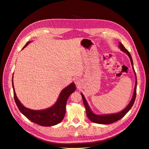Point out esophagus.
<instances>
[{"label":"esophagus","instance_id":"1","mask_svg":"<svg viewBox=\"0 0 149 149\" xmlns=\"http://www.w3.org/2000/svg\"><path fill=\"white\" fill-rule=\"evenodd\" d=\"M74 81H75V83L77 85H79V84H80V80H79V79H75Z\"/></svg>","mask_w":149,"mask_h":149}]
</instances>
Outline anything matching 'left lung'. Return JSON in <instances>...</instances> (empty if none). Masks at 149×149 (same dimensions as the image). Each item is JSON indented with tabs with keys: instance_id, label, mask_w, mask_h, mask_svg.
Wrapping results in <instances>:
<instances>
[{
	"instance_id": "obj_1",
	"label": "left lung",
	"mask_w": 149,
	"mask_h": 149,
	"mask_svg": "<svg viewBox=\"0 0 149 149\" xmlns=\"http://www.w3.org/2000/svg\"><path fill=\"white\" fill-rule=\"evenodd\" d=\"M119 48L121 49V50L126 53L127 56H129V58L130 59V61L132 63V66L133 68V69H134V71L135 75V77H136V82H135V88H134V95H133V97L132 98V100L130 101V102L129 103V104L127 106V107L124 109L123 110L118 113H112V114H105V115H97L93 113L91 109H90L86 100L85 99L84 96L83 95V94L82 93H81V95L83 98V103L84 105L85 106L86 108V115L88 117V118L92 122L95 123L97 124H109L113 123L116 121H118L119 120H120L121 118H122L123 117L126 115L129 111L130 109H131V107L133 106L135 102V100L136 98V84H137V79H136V73L135 72V70L134 68V66H133V60L132 58V56L129 53V52L124 48V46H123V45L121 43L119 42Z\"/></svg>"
}]
</instances>
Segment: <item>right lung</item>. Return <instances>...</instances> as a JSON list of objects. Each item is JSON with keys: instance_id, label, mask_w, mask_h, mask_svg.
Wrapping results in <instances>:
<instances>
[{"instance_id": "right-lung-1", "label": "right lung", "mask_w": 149, "mask_h": 149, "mask_svg": "<svg viewBox=\"0 0 149 149\" xmlns=\"http://www.w3.org/2000/svg\"><path fill=\"white\" fill-rule=\"evenodd\" d=\"M29 43H31V41H29L23 49ZM12 84L14 100L19 111L30 121L40 125L42 126L46 127L55 126L63 120L66 113L67 100L70 95L76 89L75 84L74 83H70L61 91L56 103L52 106L46 109H43V110H32V109L25 107L22 104L15 94L13 85V80H12Z\"/></svg>"}]
</instances>
